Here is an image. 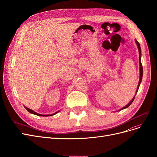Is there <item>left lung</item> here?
<instances>
[{
  "label": "left lung",
  "mask_w": 157,
  "mask_h": 157,
  "mask_svg": "<svg viewBox=\"0 0 157 157\" xmlns=\"http://www.w3.org/2000/svg\"><path fill=\"white\" fill-rule=\"evenodd\" d=\"M135 42H136V44L138 47V51H139V63H140V79H139V82H138V88H137V90L136 91V94H137L138 92V90L139 89V87H140V83H141L142 82V77H143V67H142V62H141V47H140V44L138 43V41L136 40H135ZM135 98V96L133 97V98L132 99V100L128 102V103L124 107H123L121 109H120V110H123L125 109H127V108H128L129 106H130L131 105L132 102H133L134 99Z\"/></svg>",
  "instance_id": "left-lung-1"
}]
</instances>
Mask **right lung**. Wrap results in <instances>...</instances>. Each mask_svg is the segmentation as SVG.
<instances>
[{
	"label": "right lung",
	"mask_w": 157,
	"mask_h": 157,
	"mask_svg": "<svg viewBox=\"0 0 157 157\" xmlns=\"http://www.w3.org/2000/svg\"><path fill=\"white\" fill-rule=\"evenodd\" d=\"M25 106V109L28 110L30 113H32V114H34V115H36V116H45V117H47V116H53V115H55V114H56V113H57L58 112H60V110L59 111H57L56 112H55V113H52V114H47V115H43V114H40V113H37V112H34V110H32V109H29V108H27L26 106Z\"/></svg>",
	"instance_id": "add662e5"
}]
</instances>
